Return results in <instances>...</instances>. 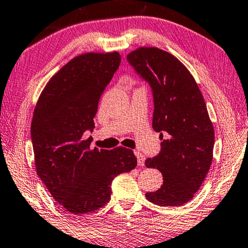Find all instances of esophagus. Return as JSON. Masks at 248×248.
I'll use <instances>...</instances> for the list:
<instances>
[{
    "instance_id": "obj_1",
    "label": "esophagus",
    "mask_w": 248,
    "mask_h": 248,
    "mask_svg": "<svg viewBox=\"0 0 248 248\" xmlns=\"http://www.w3.org/2000/svg\"><path fill=\"white\" fill-rule=\"evenodd\" d=\"M135 155H136V157H137V163H138V165L139 166H144L145 165V156L141 154V153H139V152H135Z\"/></svg>"
}]
</instances>
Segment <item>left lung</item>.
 <instances>
[{
    "instance_id": "left-lung-1",
    "label": "left lung",
    "mask_w": 248,
    "mask_h": 248,
    "mask_svg": "<svg viewBox=\"0 0 248 248\" xmlns=\"http://www.w3.org/2000/svg\"><path fill=\"white\" fill-rule=\"evenodd\" d=\"M127 62L152 90L153 128L162 140L145 165L160 170L163 186L146 198L163 207L182 205L197 193L212 162L215 132L204 99L186 66L166 51L142 47Z\"/></svg>"
}]
</instances>
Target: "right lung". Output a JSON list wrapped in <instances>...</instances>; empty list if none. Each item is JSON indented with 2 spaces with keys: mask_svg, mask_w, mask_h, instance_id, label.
Returning <instances> with one entry per match:
<instances>
[{
  "mask_svg": "<svg viewBox=\"0 0 248 248\" xmlns=\"http://www.w3.org/2000/svg\"><path fill=\"white\" fill-rule=\"evenodd\" d=\"M121 62L119 53L73 58L41 92L31 123L37 174L51 197L73 214L95 211L110 201L117 175L137 165L131 149H91L97 104Z\"/></svg>",
  "mask_w": 248,
  "mask_h": 248,
  "instance_id": "right-lung-1",
  "label": "right lung"
}]
</instances>
